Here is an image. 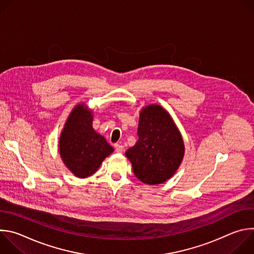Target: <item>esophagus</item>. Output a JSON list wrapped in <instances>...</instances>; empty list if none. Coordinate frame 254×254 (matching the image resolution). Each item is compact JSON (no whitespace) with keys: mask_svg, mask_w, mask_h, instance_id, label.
<instances>
[{"mask_svg":"<svg viewBox=\"0 0 254 254\" xmlns=\"http://www.w3.org/2000/svg\"><path fill=\"white\" fill-rule=\"evenodd\" d=\"M115 148H116V151L118 153H123V151H124V146H123V144H121V143H116L115 144Z\"/></svg>","mask_w":254,"mask_h":254,"instance_id":"obj_1","label":"esophagus"}]
</instances>
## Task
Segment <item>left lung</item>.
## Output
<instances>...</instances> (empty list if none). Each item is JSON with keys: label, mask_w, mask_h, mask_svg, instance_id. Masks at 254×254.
Returning a JSON list of instances; mask_svg holds the SVG:
<instances>
[{"label": "left lung", "mask_w": 254, "mask_h": 254, "mask_svg": "<svg viewBox=\"0 0 254 254\" xmlns=\"http://www.w3.org/2000/svg\"><path fill=\"white\" fill-rule=\"evenodd\" d=\"M138 139L126 156L142 183L157 185L170 179L184 157V142L170 115L157 104L140 112Z\"/></svg>", "instance_id": "8db88e82"}]
</instances>
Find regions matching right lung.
<instances>
[{"mask_svg":"<svg viewBox=\"0 0 254 254\" xmlns=\"http://www.w3.org/2000/svg\"><path fill=\"white\" fill-rule=\"evenodd\" d=\"M60 156L66 167L78 178L97 171L114 148L92 127V113L78 104L71 112L59 139Z\"/></svg>","mask_w":254,"mask_h":254,"instance_id":"right-lung-1","label":"right lung"}]
</instances>
